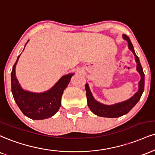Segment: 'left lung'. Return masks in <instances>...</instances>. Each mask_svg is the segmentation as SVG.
Segmentation results:
<instances>
[{
    "instance_id": "8db88e82",
    "label": "left lung",
    "mask_w": 155,
    "mask_h": 155,
    "mask_svg": "<svg viewBox=\"0 0 155 155\" xmlns=\"http://www.w3.org/2000/svg\"><path fill=\"white\" fill-rule=\"evenodd\" d=\"M123 38L125 40L127 41L128 48L131 50L134 56H135V61L137 63V70L141 76V80L139 82V90L134 94V96H132L131 98L126 100V101L115 103L114 105H107L97 102L95 99L93 97L92 92L89 89L88 84H86L85 89L86 92H87V104H88V106L91 111L94 114L98 115V116L105 117V118H118V117H120L122 115L126 114L139 102L143 92V89H144V74H143V68L141 67L140 61H139V58L136 55L134 46L131 43V40H130L129 37L127 35H123Z\"/></svg>"
}]
</instances>
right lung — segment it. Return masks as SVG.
Wrapping results in <instances>:
<instances>
[{"label": "right lung", "mask_w": 155, "mask_h": 155, "mask_svg": "<svg viewBox=\"0 0 155 155\" xmlns=\"http://www.w3.org/2000/svg\"><path fill=\"white\" fill-rule=\"evenodd\" d=\"M20 55L21 54L13 66L11 75L12 92L15 102L23 114L28 118L33 120L49 118L58 111L63 91L69 84L74 74L63 76L51 89L45 92L35 93L24 90L18 83L15 73L16 65Z\"/></svg>", "instance_id": "add662e5"}]
</instances>
